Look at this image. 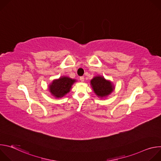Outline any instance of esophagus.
Returning a JSON list of instances; mask_svg holds the SVG:
<instances>
[{
	"label": "esophagus",
	"instance_id": "34e87169",
	"mask_svg": "<svg viewBox=\"0 0 161 161\" xmlns=\"http://www.w3.org/2000/svg\"><path fill=\"white\" fill-rule=\"evenodd\" d=\"M80 81H81V82H83L84 80H85V78H84L83 76H81V77L80 78Z\"/></svg>",
	"mask_w": 161,
	"mask_h": 161
}]
</instances>
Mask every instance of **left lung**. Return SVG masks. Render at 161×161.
<instances>
[{"mask_svg":"<svg viewBox=\"0 0 161 161\" xmlns=\"http://www.w3.org/2000/svg\"><path fill=\"white\" fill-rule=\"evenodd\" d=\"M90 83L95 94L100 98L107 97L114 89L113 83L101 76H95L90 81Z\"/></svg>","mask_w":161,"mask_h":161,"instance_id":"8db88e82","label":"left lung"}]
</instances>
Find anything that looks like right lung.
Returning <instances> with one entry per match:
<instances>
[{
	"instance_id": "add662e5",
	"label": "right lung",
	"mask_w": 161,
	"mask_h": 161,
	"mask_svg": "<svg viewBox=\"0 0 161 161\" xmlns=\"http://www.w3.org/2000/svg\"><path fill=\"white\" fill-rule=\"evenodd\" d=\"M76 80L67 76H62L58 80H53L49 86L51 94L56 98H61L67 94L71 88Z\"/></svg>"
}]
</instances>
